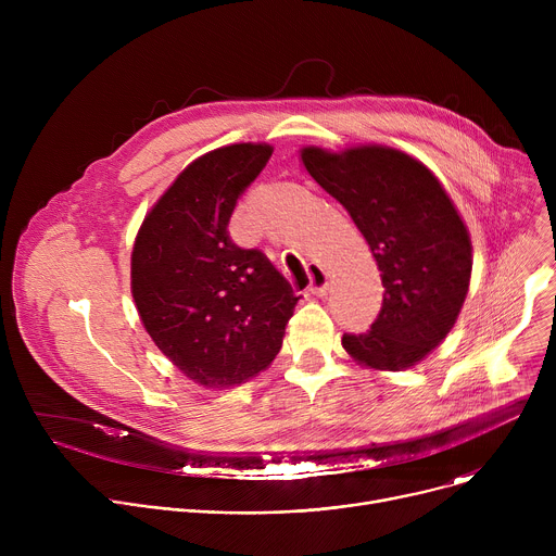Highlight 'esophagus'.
<instances>
[{
	"instance_id": "obj_1",
	"label": "esophagus",
	"mask_w": 556,
	"mask_h": 556,
	"mask_svg": "<svg viewBox=\"0 0 556 556\" xmlns=\"http://www.w3.org/2000/svg\"><path fill=\"white\" fill-rule=\"evenodd\" d=\"M307 277H309V286H307V292L309 294H316V296H324L328 294V273L324 266L319 264H309L307 266Z\"/></svg>"
}]
</instances>
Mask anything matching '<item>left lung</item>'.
I'll return each mask as SVG.
<instances>
[{"label": "left lung", "mask_w": 556, "mask_h": 556, "mask_svg": "<svg viewBox=\"0 0 556 556\" xmlns=\"http://www.w3.org/2000/svg\"><path fill=\"white\" fill-rule=\"evenodd\" d=\"M299 153L363 232L384 288L371 330L343 334V350L376 371L414 367L453 330L468 294L472 247L459 211L435 174L401 149L307 144Z\"/></svg>", "instance_id": "left-lung-1"}]
</instances>
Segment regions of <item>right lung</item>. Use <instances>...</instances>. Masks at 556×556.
<instances>
[{
  "label": "right lung",
  "instance_id": "1",
  "mask_svg": "<svg viewBox=\"0 0 556 556\" xmlns=\"http://www.w3.org/2000/svg\"><path fill=\"white\" fill-rule=\"evenodd\" d=\"M268 142H235L187 165L144 215L131 249L140 321L189 380L228 389L281 350L299 296L262 251L228 237L237 198L266 167Z\"/></svg>",
  "mask_w": 556,
  "mask_h": 556
}]
</instances>
